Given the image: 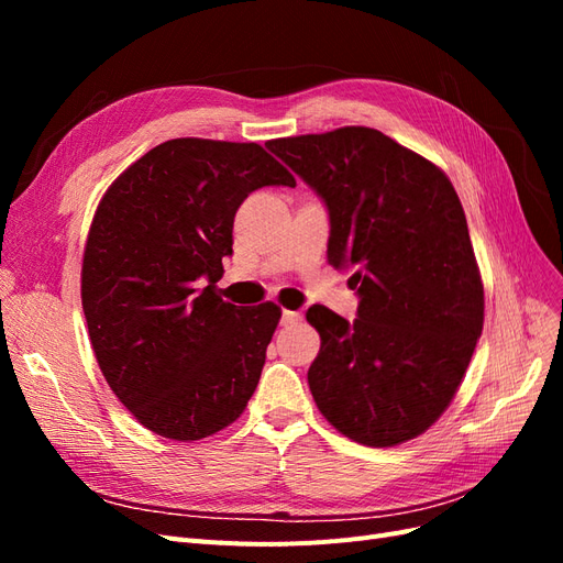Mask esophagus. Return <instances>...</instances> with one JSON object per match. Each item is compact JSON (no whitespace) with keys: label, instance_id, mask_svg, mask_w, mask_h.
I'll return each mask as SVG.
<instances>
[{"label":"esophagus","instance_id":"1","mask_svg":"<svg viewBox=\"0 0 563 563\" xmlns=\"http://www.w3.org/2000/svg\"><path fill=\"white\" fill-rule=\"evenodd\" d=\"M302 319L300 312H294V310H282V323L284 327H288V323H298Z\"/></svg>","mask_w":563,"mask_h":563}]
</instances>
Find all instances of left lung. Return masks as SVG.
I'll return each instance as SVG.
<instances>
[{
  "instance_id": "left-lung-1",
  "label": "left lung",
  "mask_w": 563,
  "mask_h": 563,
  "mask_svg": "<svg viewBox=\"0 0 563 563\" xmlns=\"http://www.w3.org/2000/svg\"><path fill=\"white\" fill-rule=\"evenodd\" d=\"M329 209V265L352 272L360 312L308 310L321 347L310 391L338 432L397 446L430 428L484 329L467 220L439 166L366 126L269 141Z\"/></svg>"
}]
</instances>
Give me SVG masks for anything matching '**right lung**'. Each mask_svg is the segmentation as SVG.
I'll return each mask as SVG.
<instances>
[{"instance_id": "obj_1", "label": "right lung", "mask_w": 563, "mask_h": 563, "mask_svg": "<svg viewBox=\"0 0 563 563\" xmlns=\"http://www.w3.org/2000/svg\"><path fill=\"white\" fill-rule=\"evenodd\" d=\"M294 176L258 143L176 139L100 199L81 263V308L100 371L133 418L197 441L244 413L282 310L225 302L216 282L232 223L258 187Z\"/></svg>"}]
</instances>
